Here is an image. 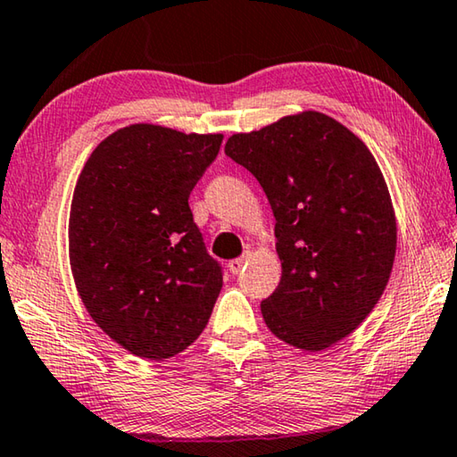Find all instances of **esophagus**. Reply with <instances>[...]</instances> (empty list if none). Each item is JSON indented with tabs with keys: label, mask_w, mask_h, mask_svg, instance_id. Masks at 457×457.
Here are the masks:
<instances>
[{
	"label": "esophagus",
	"mask_w": 457,
	"mask_h": 457,
	"mask_svg": "<svg viewBox=\"0 0 457 457\" xmlns=\"http://www.w3.org/2000/svg\"><path fill=\"white\" fill-rule=\"evenodd\" d=\"M251 259V253H245V255L243 257H238V259H233V261H230V263H228V271L230 273H233V275H237V273H241L243 271V267L246 265V261H249Z\"/></svg>",
	"instance_id": "34e87169"
}]
</instances>
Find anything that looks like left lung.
I'll return each mask as SVG.
<instances>
[{
	"instance_id": "1",
	"label": "left lung",
	"mask_w": 457,
	"mask_h": 457,
	"mask_svg": "<svg viewBox=\"0 0 457 457\" xmlns=\"http://www.w3.org/2000/svg\"><path fill=\"white\" fill-rule=\"evenodd\" d=\"M224 154L259 179L275 216L281 281L269 330L320 353L353 334L393 271L397 220L375 155L348 127L303 111L230 136Z\"/></svg>"
}]
</instances>
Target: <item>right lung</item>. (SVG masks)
Instances as JSON below:
<instances>
[{
	"label": "right lung",
	"mask_w": 457,
	"mask_h": 457,
	"mask_svg": "<svg viewBox=\"0 0 457 457\" xmlns=\"http://www.w3.org/2000/svg\"><path fill=\"white\" fill-rule=\"evenodd\" d=\"M220 133L136 123L95 147L72 194L69 257L95 324L131 354L163 361L198 338L222 287L188 198Z\"/></svg>",
	"instance_id": "1"
}]
</instances>
